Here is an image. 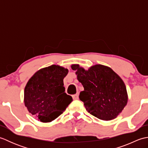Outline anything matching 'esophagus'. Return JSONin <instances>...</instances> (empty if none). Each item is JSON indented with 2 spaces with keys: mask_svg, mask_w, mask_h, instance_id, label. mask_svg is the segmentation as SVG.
Segmentation results:
<instances>
[{
  "mask_svg": "<svg viewBox=\"0 0 148 148\" xmlns=\"http://www.w3.org/2000/svg\"><path fill=\"white\" fill-rule=\"evenodd\" d=\"M72 98H73V99H74V100L78 99H79V94L76 93V94H75V95H72Z\"/></svg>",
  "mask_w": 148,
  "mask_h": 148,
  "instance_id": "obj_1",
  "label": "esophagus"
}]
</instances>
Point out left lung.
<instances>
[{
  "label": "left lung",
  "instance_id": "obj_1",
  "mask_svg": "<svg viewBox=\"0 0 148 148\" xmlns=\"http://www.w3.org/2000/svg\"><path fill=\"white\" fill-rule=\"evenodd\" d=\"M84 91L79 99L86 111L102 120L116 118L126 106L128 95L121 78L107 66L97 64L86 71L78 64L71 65Z\"/></svg>",
  "mask_w": 148,
  "mask_h": 148
}]
</instances>
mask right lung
I'll list each match as a JSON object with an SVG mask.
<instances>
[{"instance_id": "obj_1", "label": "right lung", "mask_w": 148, "mask_h": 148, "mask_svg": "<svg viewBox=\"0 0 148 148\" xmlns=\"http://www.w3.org/2000/svg\"><path fill=\"white\" fill-rule=\"evenodd\" d=\"M68 72L67 69L52 65L37 71L27 82L24 91L25 106L39 121L54 120L72 101L64 86V78Z\"/></svg>"}]
</instances>
